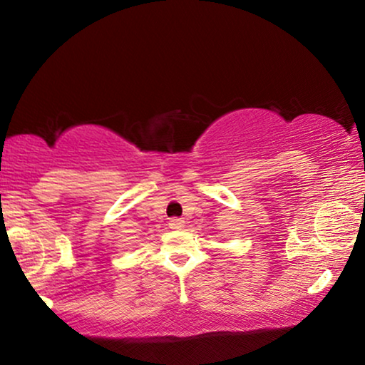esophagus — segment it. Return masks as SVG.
Returning <instances> with one entry per match:
<instances>
[{"label": "esophagus", "instance_id": "1", "mask_svg": "<svg viewBox=\"0 0 365 365\" xmlns=\"http://www.w3.org/2000/svg\"><path fill=\"white\" fill-rule=\"evenodd\" d=\"M183 224H185V222L182 219H177V217L169 220V227L172 228V230H180V228L183 227Z\"/></svg>", "mask_w": 365, "mask_h": 365}]
</instances>
